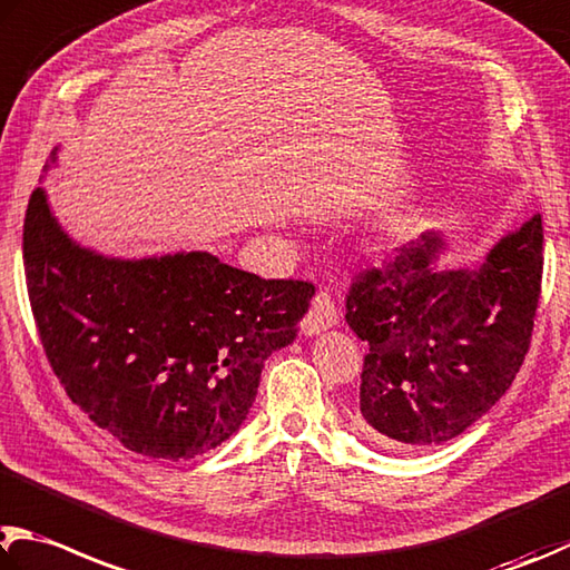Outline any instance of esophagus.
<instances>
[{
    "instance_id": "34e87169",
    "label": "esophagus",
    "mask_w": 570,
    "mask_h": 570,
    "mask_svg": "<svg viewBox=\"0 0 570 570\" xmlns=\"http://www.w3.org/2000/svg\"><path fill=\"white\" fill-rule=\"evenodd\" d=\"M336 321H338L336 304H334V298H331V294L324 288V292H318L312 298V306H308V312L302 321V331L308 336H314V334H321V331L334 326Z\"/></svg>"
}]
</instances>
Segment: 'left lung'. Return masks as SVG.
Masks as SVG:
<instances>
[{"mask_svg":"<svg viewBox=\"0 0 570 570\" xmlns=\"http://www.w3.org/2000/svg\"><path fill=\"white\" fill-rule=\"evenodd\" d=\"M443 236L423 234L346 294V324L366 341L358 409L389 449L456 439L499 401L531 346L541 298V216L493 246L479 268H439Z\"/></svg>","mask_w":570,"mask_h":570,"instance_id":"8db88e82","label":"left lung"}]
</instances>
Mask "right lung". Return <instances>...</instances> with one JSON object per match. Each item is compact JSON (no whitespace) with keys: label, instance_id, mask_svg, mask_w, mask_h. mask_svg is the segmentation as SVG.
<instances>
[{"label":"right lung","instance_id":"obj_1","mask_svg":"<svg viewBox=\"0 0 570 570\" xmlns=\"http://www.w3.org/2000/svg\"><path fill=\"white\" fill-rule=\"evenodd\" d=\"M24 274L59 384L97 426L149 459H194L249 413L264 361L296 338L312 282L262 278L206 252L107 258L61 232L41 186Z\"/></svg>","mask_w":570,"mask_h":570}]
</instances>
